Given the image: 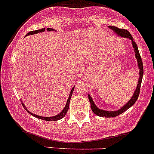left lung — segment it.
Masks as SVG:
<instances>
[{
  "instance_id": "obj_1",
  "label": "left lung",
  "mask_w": 154,
  "mask_h": 154,
  "mask_svg": "<svg viewBox=\"0 0 154 154\" xmlns=\"http://www.w3.org/2000/svg\"><path fill=\"white\" fill-rule=\"evenodd\" d=\"M109 28L110 29H112V31L115 32L117 34V35L120 36L121 38H126L130 39L132 42L133 48L134 50V53H135V57L137 60V64H138V68H139V81H138V85L136 86L135 91H134V95L131 97V99L128 101V103L125 104L123 107H122L121 108L119 109L118 110H115V111H107V110H104L99 109V107H96V105L95 104L94 101H93V99L90 96V95H88L89 101L90 103V107H91V110H93V112H94L96 115L99 116L101 117H105V118H110V117H115L117 116L120 115L122 112L126 111L128 109H129L130 107H132L135 102L137 100L138 97H139V91H140V88H141V84H142V77H143V64H142V58H141L140 54H139V50H138L137 44H136V42L134 41V38L132 37V35H131V33L128 31V30L124 29H119L116 26H109Z\"/></svg>"
}]
</instances>
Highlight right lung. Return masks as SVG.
Segmentation results:
<instances>
[{"label": "right lung", "instance_id": "1", "mask_svg": "<svg viewBox=\"0 0 154 154\" xmlns=\"http://www.w3.org/2000/svg\"><path fill=\"white\" fill-rule=\"evenodd\" d=\"M45 30H47V32H50V31H55V29H52V28H47V29H45V28H43V29H38V30H35V31H31L29 32H28L27 34H26V36L27 35H34V34H37L38 32H44ZM74 90V87L72 88V90H71L70 93H69V97H68V99L67 101H66V105L65 107H64V108L63 109L62 111L61 112H59V113L58 114V115L55 116H50V117H45V116H38V115H35V114H33L31 112H29V110H28V109H26V106L23 104V103L22 102V105H23V107H24L25 110H26L29 113L31 114L32 116H33L36 117V118L38 119H42V120H45V121H58V120H60L61 119L63 118V117L65 116L66 112H67L68 109H69V101H70V99H71V96H72V92H73Z\"/></svg>", "mask_w": 154, "mask_h": 154}]
</instances>
